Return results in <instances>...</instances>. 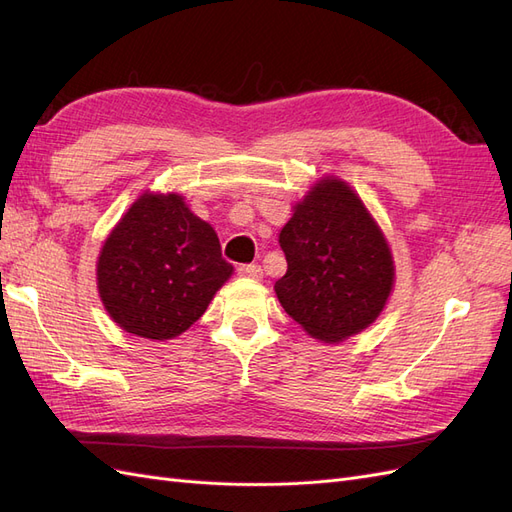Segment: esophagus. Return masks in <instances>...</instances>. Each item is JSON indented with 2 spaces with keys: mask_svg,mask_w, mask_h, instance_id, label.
<instances>
[{
  "mask_svg": "<svg viewBox=\"0 0 512 512\" xmlns=\"http://www.w3.org/2000/svg\"><path fill=\"white\" fill-rule=\"evenodd\" d=\"M237 271L241 277H250V280H260L262 277V269L256 262H252V265H241Z\"/></svg>",
  "mask_w": 512,
  "mask_h": 512,
  "instance_id": "1",
  "label": "esophagus"
}]
</instances>
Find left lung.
Returning a JSON list of instances; mask_svg holds the SVG:
<instances>
[{
    "label": "left lung",
    "mask_w": 512,
    "mask_h": 512,
    "mask_svg": "<svg viewBox=\"0 0 512 512\" xmlns=\"http://www.w3.org/2000/svg\"><path fill=\"white\" fill-rule=\"evenodd\" d=\"M288 271L275 282L286 314L320 342L367 329L393 290V256L363 200L342 179H320L280 232Z\"/></svg>",
    "instance_id": "obj_1"
}]
</instances>
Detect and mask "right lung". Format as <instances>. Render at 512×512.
<instances>
[{"mask_svg": "<svg viewBox=\"0 0 512 512\" xmlns=\"http://www.w3.org/2000/svg\"><path fill=\"white\" fill-rule=\"evenodd\" d=\"M230 275L215 230L179 194H143L98 258L108 316L123 331L158 342L188 331Z\"/></svg>", "mask_w": 512, "mask_h": 512, "instance_id": "obj_1", "label": "right lung"}]
</instances>
